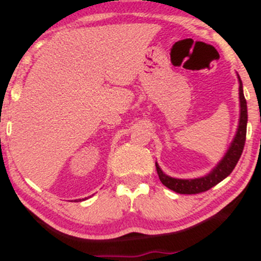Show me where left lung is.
I'll list each match as a JSON object with an SVG mask.
<instances>
[{"label":"left lung","mask_w":261,"mask_h":261,"mask_svg":"<svg viewBox=\"0 0 261 261\" xmlns=\"http://www.w3.org/2000/svg\"><path fill=\"white\" fill-rule=\"evenodd\" d=\"M238 79L239 99H240V117H239V124L238 129H236V134L235 137H233L232 142H231L227 152L225 153L222 160L212 168L210 173L192 179L174 178V177L167 176L165 172L161 170L158 163L155 162V168H157L158 177H160L161 182H162L166 187H168V189L174 191V192L177 193H186V195L205 192V191L210 190L211 187L220 184L222 179L226 178L231 172H232L233 168H235L236 163H238V161L240 160L241 157L244 146H245L246 124H248V107H246V100L245 96H244L243 83H241L239 74Z\"/></svg>","instance_id":"8db88e82"}]
</instances>
